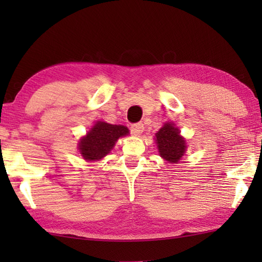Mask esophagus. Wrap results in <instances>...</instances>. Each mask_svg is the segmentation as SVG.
Instances as JSON below:
<instances>
[{
    "instance_id": "obj_1",
    "label": "esophagus",
    "mask_w": 262,
    "mask_h": 262,
    "mask_svg": "<svg viewBox=\"0 0 262 262\" xmlns=\"http://www.w3.org/2000/svg\"><path fill=\"white\" fill-rule=\"evenodd\" d=\"M143 130H144V126L142 122H137L130 126V133L135 136H139L140 134H142V132Z\"/></svg>"
}]
</instances>
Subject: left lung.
<instances>
[{"label": "left lung", "mask_w": 262, "mask_h": 262, "mask_svg": "<svg viewBox=\"0 0 262 262\" xmlns=\"http://www.w3.org/2000/svg\"><path fill=\"white\" fill-rule=\"evenodd\" d=\"M156 143L159 155L167 162L177 163L185 154V140L179 134L174 123L167 122L156 134Z\"/></svg>", "instance_id": "left-lung-1"}]
</instances>
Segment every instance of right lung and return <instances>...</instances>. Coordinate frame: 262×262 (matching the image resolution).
I'll return each instance as SVG.
<instances>
[{
  "label": "right lung",
  "instance_id": "obj_1",
  "mask_svg": "<svg viewBox=\"0 0 262 262\" xmlns=\"http://www.w3.org/2000/svg\"><path fill=\"white\" fill-rule=\"evenodd\" d=\"M128 133V128L125 126L98 121L79 142V151L84 159L99 161L111 151L119 137L125 136Z\"/></svg>",
  "mask_w": 262,
  "mask_h": 262
}]
</instances>
